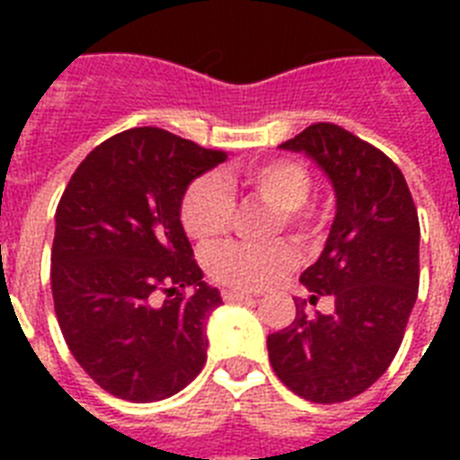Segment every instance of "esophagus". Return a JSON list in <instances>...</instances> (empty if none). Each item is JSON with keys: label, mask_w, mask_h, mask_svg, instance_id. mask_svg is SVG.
<instances>
[{"label": "esophagus", "mask_w": 460, "mask_h": 460, "mask_svg": "<svg viewBox=\"0 0 460 460\" xmlns=\"http://www.w3.org/2000/svg\"><path fill=\"white\" fill-rule=\"evenodd\" d=\"M222 298L226 303H238V301H248V298H252V296L248 294V291H241V288H224Z\"/></svg>", "instance_id": "34e87169"}]
</instances>
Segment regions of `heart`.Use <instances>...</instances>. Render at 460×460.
Returning a JSON list of instances; mask_svg holds the SVG:
<instances>
[{
    "label": "heart",
    "mask_w": 460,
    "mask_h": 460,
    "mask_svg": "<svg viewBox=\"0 0 460 460\" xmlns=\"http://www.w3.org/2000/svg\"><path fill=\"white\" fill-rule=\"evenodd\" d=\"M241 181L260 200L277 208L279 217L274 231L281 226L298 241L310 243L320 236L322 222L305 202L313 193V176L307 166L294 159H270L241 172ZM234 217V198L219 176L208 173L188 186L181 200V224L193 241L208 243L229 229ZM296 251L287 241L270 245L222 243L208 252V272L224 287L260 291L272 287L296 267Z\"/></svg>",
    "instance_id": "1"
}]
</instances>
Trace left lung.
<instances>
[{
  "label": "left lung",
  "mask_w": 460,
  "mask_h": 460,
  "mask_svg": "<svg viewBox=\"0 0 460 460\" xmlns=\"http://www.w3.org/2000/svg\"><path fill=\"white\" fill-rule=\"evenodd\" d=\"M281 150L305 153L327 173L336 215L324 251L301 274L310 303L334 301L329 314L305 313L267 336L277 377L313 403L363 394L396 356L420 281V224L403 173L370 143L334 124H313Z\"/></svg>",
  "instance_id": "obj_1"
}]
</instances>
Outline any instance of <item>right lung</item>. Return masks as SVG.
I'll list each match as a JSON object with an SVG mask.
<instances>
[{"instance_id": "right-lung-1", "label": "right lung", "mask_w": 460, "mask_h": 460, "mask_svg": "<svg viewBox=\"0 0 460 460\" xmlns=\"http://www.w3.org/2000/svg\"><path fill=\"white\" fill-rule=\"evenodd\" d=\"M224 159L222 150L143 126L97 146L61 195L54 313L78 365L111 396L169 399L208 360L205 322L222 296L202 281L181 200ZM157 293L167 294L164 304Z\"/></svg>"}]
</instances>
